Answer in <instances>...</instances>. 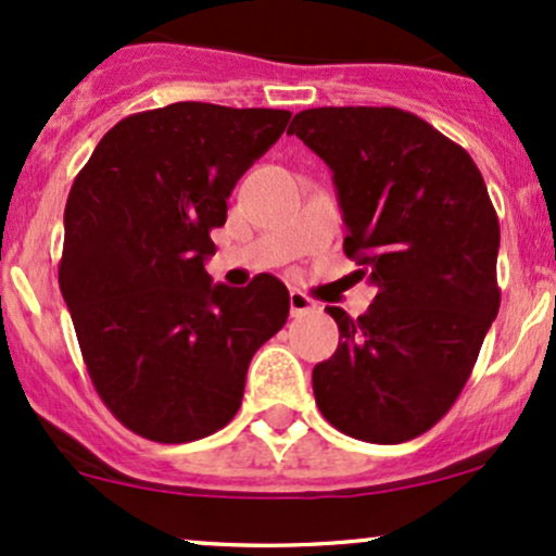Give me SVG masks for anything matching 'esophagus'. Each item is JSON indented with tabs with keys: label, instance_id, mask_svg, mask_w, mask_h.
Returning <instances> with one entry per match:
<instances>
[{
	"label": "esophagus",
	"instance_id": "obj_1",
	"mask_svg": "<svg viewBox=\"0 0 556 556\" xmlns=\"http://www.w3.org/2000/svg\"><path fill=\"white\" fill-rule=\"evenodd\" d=\"M311 311H316L314 300L305 295V292L292 290L290 292V314L292 316H305V314H311Z\"/></svg>",
	"mask_w": 556,
	"mask_h": 556
}]
</instances>
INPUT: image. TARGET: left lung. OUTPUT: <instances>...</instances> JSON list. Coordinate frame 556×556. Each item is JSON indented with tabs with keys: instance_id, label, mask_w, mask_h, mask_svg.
I'll list each match as a JSON object with an SVG mask.
<instances>
[{
	"instance_id": "left-lung-1",
	"label": "left lung",
	"mask_w": 556,
	"mask_h": 556,
	"mask_svg": "<svg viewBox=\"0 0 556 556\" xmlns=\"http://www.w3.org/2000/svg\"><path fill=\"white\" fill-rule=\"evenodd\" d=\"M327 162L355 282L376 290L358 318L329 305L340 344L314 368L334 429L374 444L429 431L455 405L500 314V219L463 146L394 106H318L287 127Z\"/></svg>"
}]
</instances>
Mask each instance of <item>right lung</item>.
<instances>
[{"label": "right lung", "mask_w": 556, "mask_h": 556, "mask_svg": "<svg viewBox=\"0 0 556 556\" xmlns=\"http://www.w3.org/2000/svg\"><path fill=\"white\" fill-rule=\"evenodd\" d=\"M290 123L285 110L177 101L119 119L70 188L60 290L96 392L138 437L182 444L238 413L290 292L206 271L227 198Z\"/></svg>", "instance_id": "right-lung-1"}]
</instances>
